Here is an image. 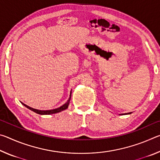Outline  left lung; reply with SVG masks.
<instances>
[{
    "label": "left lung",
    "instance_id": "obj_1",
    "mask_svg": "<svg viewBox=\"0 0 160 160\" xmlns=\"http://www.w3.org/2000/svg\"><path fill=\"white\" fill-rule=\"evenodd\" d=\"M131 112L128 113H120V114H119V115H123V114H131Z\"/></svg>",
    "mask_w": 160,
    "mask_h": 160
}]
</instances>
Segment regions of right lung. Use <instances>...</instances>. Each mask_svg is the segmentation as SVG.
<instances>
[{
  "label": "right lung",
  "mask_w": 160,
  "mask_h": 160,
  "mask_svg": "<svg viewBox=\"0 0 160 160\" xmlns=\"http://www.w3.org/2000/svg\"><path fill=\"white\" fill-rule=\"evenodd\" d=\"M71 93H72V90L70 91V97H69V99L67 100V102L65 103L64 104L62 105L60 107L58 108H56V109H51V110H39V109H34V108H32L28 106V105H26L24 104V103L21 102L22 104L25 107L28 108V109H30L32 112H34L35 113H38V114H41V115H49V114H53V113H58V112H61L63 110H66V109H68V105L70 104V100L71 99Z\"/></svg>",
  "instance_id": "obj_1"
}]
</instances>
